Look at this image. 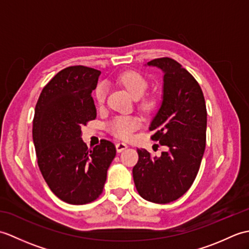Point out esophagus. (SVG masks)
I'll return each mask as SVG.
<instances>
[{
	"label": "esophagus",
	"mask_w": 249,
	"mask_h": 249,
	"mask_svg": "<svg viewBox=\"0 0 249 249\" xmlns=\"http://www.w3.org/2000/svg\"><path fill=\"white\" fill-rule=\"evenodd\" d=\"M127 147H128V145L126 144V143H124V142H119V143L115 144V149H116V151H118L119 153L123 152L124 150L127 149Z\"/></svg>",
	"instance_id": "esophagus-1"
}]
</instances>
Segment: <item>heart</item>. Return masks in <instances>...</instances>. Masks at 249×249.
Returning a JSON list of instances; mask_svg holds the SVG:
<instances>
[{
  "instance_id": "b5f03b06",
  "label": "heart",
  "mask_w": 249,
  "mask_h": 249,
  "mask_svg": "<svg viewBox=\"0 0 249 249\" xmlns=\"http://www.w3.org/2000/svg\"><path fill=\"white\" fill-rule=\"evenodd\" d=\"M118 82L122 87H124L129 94L135 99H140L146 92L147 82L143 76H141L139 72L136 71H127L122 73L118 78ZM107 86L105 83H100L95 91V97L97 103L103 105L107 96ZM140 122L135 116L128 115H119L111 120L109 123V129L114 136L119 137L121 139L130 138L131 134L139 127Z\"/></svg>"
}]
</instances>
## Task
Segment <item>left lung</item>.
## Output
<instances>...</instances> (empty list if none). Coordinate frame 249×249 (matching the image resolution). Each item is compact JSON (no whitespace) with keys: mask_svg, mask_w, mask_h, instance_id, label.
Wrapping results in <instances>:
<instances>
[{"mask_svg":"<svg viewBox=\"0 0 249 249\" xmlns=\"http://www.w3.org/2000/svg\"><path fill=\"white\" fill-rule=\"evenodd\" d=\"M145 66L163 75L161 102L149 129L167 151L157 157L138 150L133 177L142 198L165 204L182 197L197 177L205 150L206 106L198 82L177 61L161 57Z\"/></svg>","mask_w":249,"mask_h":249,"instance_id":"1","label":"left lung"}]
</instances>
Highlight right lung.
Listing matches in <instances>:
<instances>
[{"label": "right lung", "mask_w": 249, "mask_h": 249, "mask_svg": "<svg viewBox=\"0 0 249 249\" xmlns=\"http://www.w3.org/2000/svg\"><path fill=\"white\" fill-rule=\"evenodd\" d=\"M100 72L71 66L57 72L41 91L35 107L33 142L46 183L57 198L86 204L103 193L107 171L115 157L108 140L89 150L81 127L96 119L92 91Z\"/></svg>", "instance_id": "1"}]
</instances>
